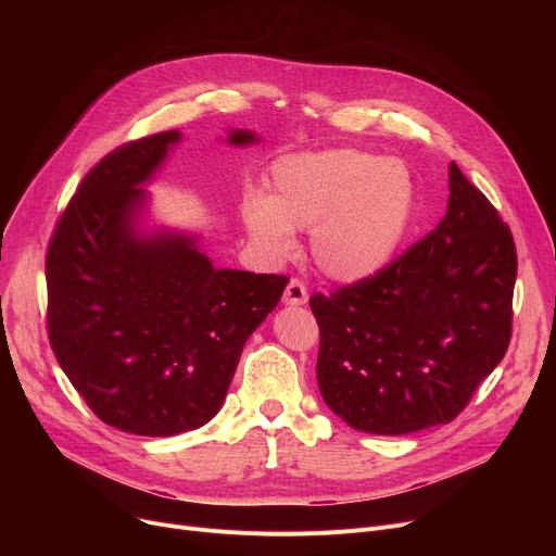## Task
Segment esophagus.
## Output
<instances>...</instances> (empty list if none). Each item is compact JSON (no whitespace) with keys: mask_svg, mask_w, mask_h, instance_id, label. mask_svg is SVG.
Wrapping results in <instances>:
<instances>
[{"mask_svg":"<svg viewBox=\"0 0 556 556\" xmlns=\"http://www.w3.org/2000/svg\"><path fill=\"white\" fill-rule=\"evenodd\" d=\"M308 302L306 286L300 279H290L283 290V304L286 306H304Z\"/></svg>","mask_w":556,"mask_h":556,"instance_id":"obj_1","label":"esophagus"}]
</instances>
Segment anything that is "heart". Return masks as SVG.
<instances>
[{"label":"heart","instance_id":"b5f03b06","mask_svg":"<svg viewBox=\"0 0 556 556\" xmlns=\"http://www.w3.org/2000/svg\"><path fill=\"white\" fill-rule=\"evenodd\" d=\"M417 204L413 173L401 160L358 149L279 157L268 198L243 200V223L270 258L295 250V229H311L315 266L338 283H361L390 268Z\"/></svg>","mask_w":556,"mask_h":556}]
</instances>
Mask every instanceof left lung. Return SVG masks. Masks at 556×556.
Here are the masks:
<instances>
[{"instance_id": "left-lung-1", "label": "left lung", "mask_w": 556, "mask_h": 556, "mask_svg": "<svg viewBox=\"0 0 556 556\" xmlns=\"http://www.w3.org/2000/svg\"><path fill=\"white\" fill-rule=\"evenodd\" d=\"M448 191L442 223L388 270L311 298L319 394L356 430L453 421L509 346L511 231L455 162Z\"/></svg>"}]
</instances>
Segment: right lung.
<instances>
[{
	"mask_svg": "<svg viewBox=\"0 0 556 556\" xmlns=\"http://www.w3.org/2000/svg\"><path fill=\"white\" fill-rule=\"evenodd\" d=\"M180 130L103 157L78 187L47 254L49 340L76 392L112 428L173 437L212 421L248 338L286 277L216 268L202 233L157 225L151 185ZM231 128L233 149L258 143Z\"/></svg>",
	"mask_w": 556,
	"mask_h": 556,
	"instance_id": "right-lung-1",
	"label": "right lung"
}]
</instances>
